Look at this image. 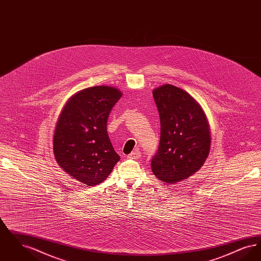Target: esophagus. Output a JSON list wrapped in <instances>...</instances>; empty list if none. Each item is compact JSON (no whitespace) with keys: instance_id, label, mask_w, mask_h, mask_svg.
Returning <instances> with one entry per match:
<instances>
[{"instance_id":"obj_1","label":"esophagus","mask_w":261,"mask_h":261,"mask_svg":"<svg viewBox=\"0 0 261 261\" xmlns=\"http://www.w3.org/2000/svg\"><path fill=\"white\" fill-rule=\"evenodd\" d=\"M128 159H131V160H138L141 158V152L139 150H135L133 152H131L130 154H128L127 156Z\"/></svg>"}]
</instances>
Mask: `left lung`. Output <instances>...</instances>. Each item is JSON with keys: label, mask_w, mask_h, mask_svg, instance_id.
<instances>
[{"label": "left lung", "mask_w": 261, "mask_h": 261, "mask_svg": "<svg viewBox=\"0 0 261 261\" xmlns=\"http://www.w3.org/2000/svg\"><path fill=\"white\" fill-rule=\"evenodd\" d=\"M161 119V140L151 159L153 175L175 184L188 179L203 165L211 149L206 116L184 90L165 84L152 91Z\"/></svg>", "instance_id": "8db88e82"}]
</instances>
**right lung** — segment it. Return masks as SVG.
<instances>
[{
	"mask_svg": "<svg viewBox=\"0 0 261 261\" xmlns=\"http://www.w3.org/2000/svg\"><path fill=\"white\" fill-rule=\"evenodd\" d=\"M110 86L84 89L63 107L54 135L59 165L79 182L94 186L105 181L120 160L107 131L108 117L121 98Z\"/></svg>",
	"mask_w": 261,
	"mask_h": 261,
	"instance_id": "add662e5",
	"label": "right lung"
}]
</instances>
